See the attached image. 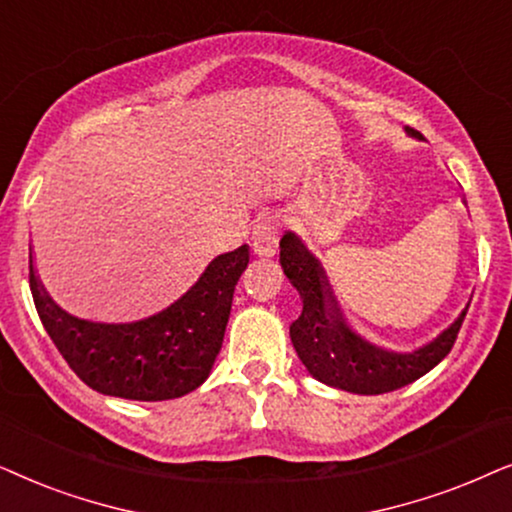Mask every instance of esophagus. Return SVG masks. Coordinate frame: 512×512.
<instances>
[{
	"mask_svg": "<svg viewBox=\"0 0 512 512\" xmlns=\"http://www.w3.org/2000/svg\"><path fill=\"white\" fill-rule=\"evenodd\" d=\"M278 234H281V222L276 215H262L252 229V250L260 257H271L278 250Z\"/></svg>",
	"mask_w": 512,
	"mask_h": 512,
	"instance_id": "1",
	"label": "esophagus"
}]
</instances>
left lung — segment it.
Listing matches in <instances>:
<instances>
[{
  "label": "left lung",
  "instance_id": "left-lung-1",
  "mask_svg": "<svg viewBox=\"0 0 512 512\" xmlns=\"http://www.w3.org/2000/svg\"><path fill=\"white\" fill-rule=\"evenodd\" d=\"M410 133L414 131L410 128ZM281 267L302 295V313L290 325V339L309 374L349 393L379 395L412 384L452 351L466 311L435 342L412 353H393L360 339L346 325L320 262L295 234L281 238Z\"/></svg>",
  "mask_w": 512,
  "mask_h": 512
}]
</instances>
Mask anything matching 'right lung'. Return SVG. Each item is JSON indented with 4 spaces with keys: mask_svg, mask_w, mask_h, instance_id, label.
<instances>
[{
    "mask_svg": "<svg viewBox=\"0 0 512 512\" xmlns=\"http://www.w3.org/2000/svg\"><path fill=\"white\" fill-rule=\"evenodd\" d=\"M248 262V245L215 257L194 288L166 311L124 325L91 323L58 309L37 283L32 260L30 290L44 330L86 386L154 403L180 398L208 379Z\"/></svg>",
    "mask_w": 512,
    "mask_h": 512,
    "instance_id": "obj_1",
    "label": "right lung"
}]
</instances>
